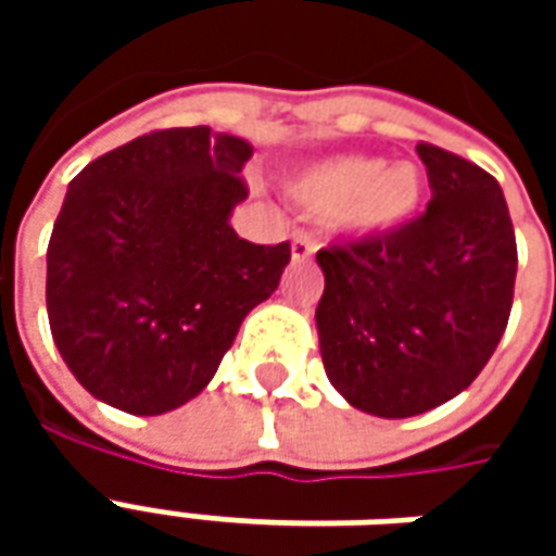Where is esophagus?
Masks as SVG:
<instances>
[{
  "mask_svg": "<svg viewBox=\"0 0 556 556\" xmlns=\"http://www.w3.org/2000/svg\"><path fill=\"white\" fill-rule=\"evenodd\" d=\"M315 253V235L306 229H298L291 235V258L294 262H306Z\"/></svg>",
  "mask_w": 556,
  "mask_h": 556,
  "instance_id": "34e87169",
  "label": "esophagus"
}]
</instances>
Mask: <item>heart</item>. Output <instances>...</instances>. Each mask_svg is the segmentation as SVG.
Instances as JSON below:
<instances>
[{"instance_id":"1","label":"heart","mask_w":556,"mask_h":556,"mask_svg":"<svg viewBox=\"0 0 556 556\" xmlns=\"http://www.w3.org/2000/svg\"><path fill=\"white\" fill-rule=\"evenodd\" d=\"M298 202L315 214H345L354 231H390L408 223L422 199V175L410 163L345 154L306 169L291 184Z\"/></svg>"}]
</instances>
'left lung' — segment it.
<instances>
[{"label":"left lung","mask_w":556,"mask_h":556,"mask_svg":"<svg viewBox=\"0 0 556 556\" xmlns=\"http://www.w3.org/2000/svg\"><path fill=\"white\" fill-rule=\"evenodd\" d=\"M417 154L426 214L315 255L327 378L354 408L387 419L426 414L473 384L506 330L518 270L501 184L429 142Z\"/></svg>","instance_id":"8db88e82"}]
</instances>
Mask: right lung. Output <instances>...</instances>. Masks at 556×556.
<instances>
[{"label": "right lung", "mask_w": 556, "mask_h": 556, "mask_svg": "<svg viewBox=\"0 0 556 556\" xmlns=\"http://www.w3.org/2000/svg\"><path fill=\"white\" fill-rule=\"evenodd\" d=\"M250 157L247 139L169 127L71 181L47 247V315L94 399L139 417L181 408L277 291L289 241L250 243L229 226Z\"/></svg>", "instance_id": "add662e5"}]
</instances>
